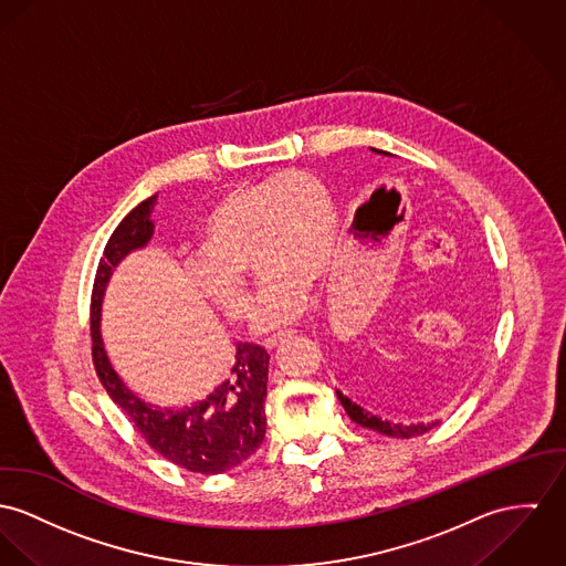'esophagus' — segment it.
I'll return each instance as SVG.
<instances>
[{"label":"esophagus","instance_id":"obj_1","mask_svg":"<svg viewBox=\"0 0 566 566\" xmlns=\"http://www.w3.org/2000/svg\"><path fill=\"white\" fill-rule=\"evenodd\" d=\"M286 336H291V332H289V334H275V336L266 338V340H264V348H266V350H273Z\"/></svg>","mask_w":566,"mask_h":566}]
</instances>
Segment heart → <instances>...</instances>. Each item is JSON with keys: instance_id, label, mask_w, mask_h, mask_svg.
<instances>
[{"instance_id": "heart-1", "label": "heart", "mask_w": 566, "mask_h": 566, "mask_svg": "<svg viewBox=\"0 0 566 566\" xmlns=\"http://www.w3.org/2000/svg\"><path fill=\"white\" fill-rule=\"evenodd\" d=\"M338 218L327 189L300 172L269 176L230 191L207 216L202 256L187 262L198 291L230 318L248 312V264L262 275L254 310L259 332L297 321L310 284L323 280L336 256Z\"/></svg>"}]
</instances>
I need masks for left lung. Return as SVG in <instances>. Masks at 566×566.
Listing matches in <instances>:
<instances>
[{"mask_svg": "<svg viewBox=\"0 0 566 566\" xmlns=\"http://www.w3.org/2000/svg\"><path fill=\"white\" fill-rule=\"evenodd\" d=\"M373 153H379V155H390L386 150H377V148H370ZM353 366V364H350ZM357 366V361H355ZM364 377V375H361ZM338 394V400L343 402L345 411L348 413V418L364 427V429H370V431H377L381 436L388 437H400V439H409V437L422 436L427 431H431L433 427H437L439 422H418V424H400V422H390V420H384L379 416H375L366 405H364V391L355 390V394H345V391L336 390Z\"/></svg>", "mask_w": 566, "mask_h": 566, "instance_id": "8db88e82", "label": "left lung"}]
</instances>
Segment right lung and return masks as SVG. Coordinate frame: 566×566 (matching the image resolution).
Masks as SVG:
<instances>
[{
  "label": "right lung",
  "instance_id": "1",
  "mask_svg": "<svg viewBox=\"0 0 566 566\" xmlns=\"http://www.w3.org/2000/svg\"><path fill=\"white\" fill-rule=\"evenodd\" d=\"M157 193L139 202L112 232L103 259L98 261L92 305L90 334L92 361L109 398L129 416L148 446L178 468L196 474H223L248 461L261 448L266 416L269 355L252 343H239L234 364L226 381L205 400L185 407H159L142 400L114 370L101 338V304L114 269L130 252L146 248L153 239V209Z\"/></svg>",
  "mask_w": 566,
  "mask_h": 566
}]
</instances>
